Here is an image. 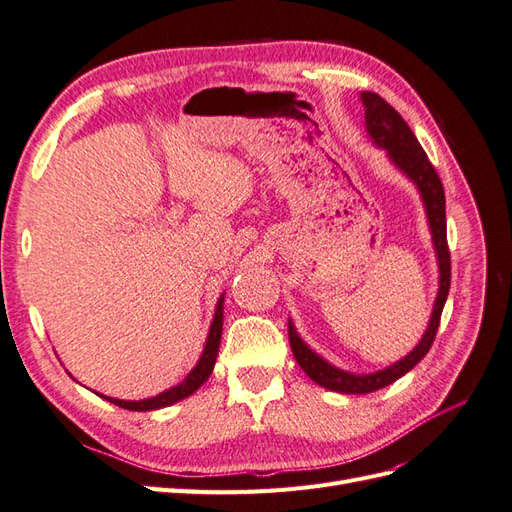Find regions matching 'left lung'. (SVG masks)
Listing matches in <instances>:
<instances>
[{
    "label": "left lung",
    "instance_id": "left-lung-1",
    "mask_svg": "<svg viewBox=\"0 0 512 512\" xmlns=\"http://www.w3.org/2000/svg\"><path fill=\"white\" fill-rule=\"evenodd\" d=\"M361 102L365 106V130L369 141L386 151V156H389L393 166L401 170V173L416 185L418 194H421L440 277L436 301H433L429 324L421 337V342H418L404 359H399L397 363L384 369H378L374 374H352V371L331 365L327 359H322L318 352H314L303 342L297 329H294V322L288 320L290 348L301 369L316 384L324 386V389L344 395H365L384 389V386H389L401 376H406L416 363H421L423 356L429 352L433 339H436L440 316L448 297V288H451V254H448L446 243V203L444 188L436 168L431 166L427 153L423 151L421 143L416 141V136L404 121V117H401L389 102L382 100L374 91H361Z\"/></svg>",
    "mask_w": 512,
    "mask_h": 512
}]
</instances>
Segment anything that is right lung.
Here are the masks:
<instances>
[{
  "mask_svg": "<svg viewBox=\"0 0 512 512\" xmlns=\"http://www.w3.org/2000/svg\"><path fill=\"white\" fill-rule=\"evenodd\" d=\"M222 324H224V292L220 294L218 305H215V314H213L211 327H209V333H207V342H205L203 354H200V359L194 365V369L179 384L170 386V389H166V391H162L158 395L147 397V399H138V401L117 399V397H108V395H102V393H96V395H100L106 401H111V404H115V406H119L123 410H132V412L160 410V408L177 404V401H181L185 397H190L192 393H196L200 386H203L209 380L211 371L215 367V359H218L220 339H222Z\"/></svg>",
  "mask_w": 512,
  "mask_h": 512,
  "instance_id": "obj_1",
  "label": "right lung"
}]
</instances>
